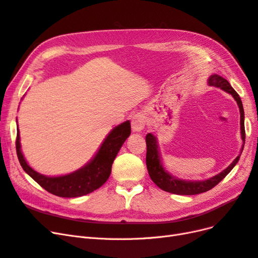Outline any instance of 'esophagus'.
<instances>
[{
	"mask_svg": "<svg viewBox=\"0 0 258 258\" xmlns=\"http://www.w3.org/2000/svg\"><path fill=\"white\" fill-rule=\"evenodd\" d=\"M145 116L143 114H136L131 119V127L135 132H141L145 128Z\"/></svg>",
	"mask_w": 258,
	"mask_h": 258,
	"instance_id": "1",
	"label": "esophagus"
}]
</instances>
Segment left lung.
Returning <instances> with one entry per match:
<instances>
[{"instance_id":"obj_1","label":"left lung","mask_w":258,"mask_h":258,"mask_svg":"<svg viewBox=\"0 0 258 258\" xmlns=\"http://www.w3.org/2000/svg\"><path fill=\"white\" fill-rule=\"evenodd\" d=\"M208 84L210 86H214L216 88H221L222 90L229 93V95H231L232 98L236 100V102L239 106L240 131H241L240 134L242 139V147L240 150V154L227 168L222 171L221 173H218L208 179H204V181H186V179L175 177L174 175L168 172L166 168L162 165L157 138H156L153 134H147L145 138L146 146H147V151H146L147 171H148V174H150L152 178V181L162 190L176 194V195H197V194L208 191L210 189H212L214 186H216L218 183H220L222 179L233 169V167L237 165V162L240 159V156L242 151H243L244 142H245L244 111H243V105H242V101L238 93L236 92V90L231 87V85L228 83L227 80H225L224 77L217 74H212L209 77Z\"/></svg>"}]
</instances>
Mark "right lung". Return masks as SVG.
Here are the masks:
<instances>
[{
  "mask_svg": "<svg viewBox=\"0 0 258 258\" xmlns=\"http://www.w3.org/2000/svg\"><path fill=\"white\" fill-rule=\"evenodd\" d=\"M18 127V126H17ZM131 134L130 121L121 122L111 130L98 152L84 167L72 173L47 176L31 168L21 152L20 135L17 128L16 151L20 165L34 181L48 192L59 197L75 198L92 192L102 186L111 175L112 165L120 147Z\"/></svg>",
  "mask_w": 258,
  "mask_h": 258,
  "instance_id": "obj_1",
  "label": "right lung"
}]
</instances>
